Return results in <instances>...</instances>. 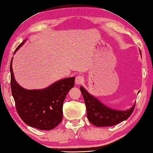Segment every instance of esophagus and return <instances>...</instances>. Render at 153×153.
<instances>
[{"mask_svg": "<svg viewBox=\"0 0 153 153\" xmlns=\"http://www.w3.org/2000/svg\"><path fill=\"white\" fill-rule=\"evenodd\" d=\"M83 80H84V79H83L82 76H80V75L77 76L76 77V79H75V83L76 84H80L82 83Z\"/></svg>", "mask_w": 153, "mask_h": 153, "instance_id": "obj_1", "label": "esophagus"}]
</instances>
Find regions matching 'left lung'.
Here are the masks:
<instances>
[{"label":"left lung","instance_id":"left-lung-1","mask_svg":"<svg viewBox=\"0 0 153 153\" xmlns=\"http://www.w3.org/2000/svg\"><path fill=\"white\" fill-rule=\"evenodd\" d=\"M140 52L141 55V51ZM80 89L86 106L87 117L89 122L96 126H110L117 125L127 120L135 108V105H134L126 110L110 108L95 97L89 94L83 86H80Z\"/></svg>","mask_w":153,"mask_h":153}]
</instances>
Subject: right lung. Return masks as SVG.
I'll use <instances>...</instances> for the list:
<instances>
[{
  "label": "right lung",
  "mask_w": 153,
  "mask_h": 153,
  "mask_svg": "<svg viewBox=\"0 0 153 153\" xmlns=\"http://www.w3.org/2000/svg\"><path fill=\"white\" fill-rule=\"evenodd\" d=\"M26 42L24 40L16 53ZM10 63L11 89L17 113L26 124L33 128L50 130L57 126L62 120L63 103L70 89L74 85L75 77L59 80L42 89H27L17 82Z\"/></svg>",
  "instance_id": "add662e5"
}]
</instances>
